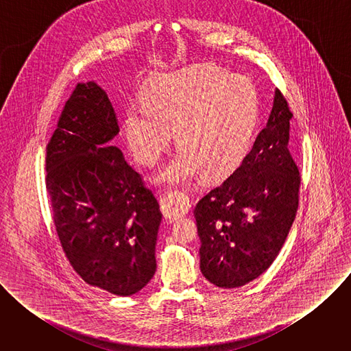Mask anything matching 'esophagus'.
Returning <instances> with one entry per match:
<instances>
[{
	"label": "esophagus",
	"instance_id": "esophagus-1",
	"mask_svg": "<svg viewBox=\"0 0 351 351\" xmlns=\"http://www.w3.org/2000/svg\"><path fill=\"white\" fill-rule=\"evenodd\" d=\"M164 207L169 218H180L189 213L190 198L184 191H171L164 195Z\"/></svg>",
	"mask_w": 351,
	"mask_h": 351
}]
</instances>
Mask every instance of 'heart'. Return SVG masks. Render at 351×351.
I'll return each instance as SVG.
<instances>
[{"label":"heart","mask_w":351,"mask_h":351,"mask_svg":"<svg viewBox=\"0 0 351 351\" xmlns=\"http://www.w3.org/2000/svg\"><path fill=\"white\" fill-rule=\"evenodd\" d=\"M258 118L252 80L206 64L152 82L144 106L134 104L126 114V136L137 161L156 167L176 132L180 149L158 180L179 184L236 168L253 145Z\"/></svg>","instance_id":"b5f03b06"}]
</instances>
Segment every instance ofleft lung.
I'll return each instance as SVG.
<instances>
[{
    "label": "left lung",
    "mask_w": 351,
    "mask_h": 351,
    "mask_svg": "<svg viewBox=\"0 0 351 351\" xmlns=\"http://www.w3.org/2000/svg\"><path fill=\"white\" fill-rule=\"evenodd\" d=\"M293 114L278 88L267 126L239 168L194 208L199 268L215 286L233 289L264 274L289 234L302 176L289 152Z\"/></svg>",
    "instance_id": "left-lung-1"
}]
</instances>
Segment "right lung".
<instances>
[{
    "mask_svg": "<svg viewBox=\"0 0 351 351\" xmlns=\"http://www.w3.org/2000/svg\"><path fill=\"white\" fill-rule=\"evenodd\" d=\"M119 132L107 93L77 83L47 145L45 187L64 253L88 285L117 295L156 274L160 204L138 172L107 143Z\"/></svg>",
    "mask_w": 351,
    "mask_h": 351,
    "instance_id": "add662e5",
    "label": "right lung"
}]
</instances>
